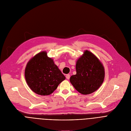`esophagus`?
I'll use <instances>...</instances> for the list:
<instances>
[{
    "label": "esophagus",
    "instance_id": "34e87169",
    "mask_svg": "<svg viewBox=\"0 0 131 131\" xmlns=\"http://www.w3.org/2000/svg\"><path fill=\"white\" fill-rule=\"evenodd\" d=\"M66 77L67 80H69V78H70V75L69 74H67L66 76Z\"/></svg>",
    "mask_w": 131,
    "mask_h": 131
}]
</instances>
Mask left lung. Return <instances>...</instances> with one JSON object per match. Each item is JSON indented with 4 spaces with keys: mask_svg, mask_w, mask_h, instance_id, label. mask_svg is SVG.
<instances>
[{
    "mask_svg": "<svg viewBox=\"0 0 131 131\" xmlns=\"http://www.w3.org/2000/svg\"><path fill=\"white\" fill-rule=\"evenodd\" d=\"M76 74L71 76L70 82L74 88L83 95L90 94L103 83L105 69L99 58L86 50L76 61Z\"/></svg>",
    "mask_w": 131,
    "mask_h": 131,
    "instance_id": "1",
    "label": "left lung"
}]
</instances>
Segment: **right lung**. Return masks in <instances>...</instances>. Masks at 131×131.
<instances>
[{
    "mask_svg": "<svg viewBox=\"0 0 131 131\" xmlns=\"http://www.w3.org/2000/svg\"><path fill=\"white\" fill-rule=\"evenodd\" d=\"M25 77L29 88L42 96L53 93L66 78L45 51L40 52L28 61L25 68Z\"/></svg>",
    "mask_w": 131,
    "mask_h": 131,
    "instance_id": "right-lung-1",
    "label": "right lung"
}]
</instances>
